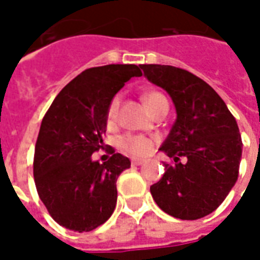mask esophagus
<instances>
[{"label":"esophagus","instance_id":"obj_1","mask_svg":"<svg viewBox=\"0 0 260 260\" xmlns=\"http://www.w3.org/2000/svg\"><path fill=\"white\" fill-rule=\"evenodd\" d=\"M131 163H132V166H142V164L145 163V161H143V160H141V158H134Z\"/></svg>","mask_w":260,"mask_h":260}]
</instances>
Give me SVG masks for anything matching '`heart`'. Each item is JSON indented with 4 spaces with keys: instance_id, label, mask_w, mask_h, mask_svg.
Returning <instances> with one entry per match:
<instances>
[{
    "instance_id": "b5f03b06",
    "label": "heart",
    "mask_w": 260,
    "mask_h": 260,
    "mask_svg": "<svg viewBox=\"0 0 260 260\" xmlns=\"http://www.w3.org/2000/svg\"><path fill=\"white\" fill-rule=\"evenodd\" d=\"M143 102L147 106V108L153 113L158 107L160 103L167 102V100L158 91H147V93L143 94ZM119 103H121V97L117 94V96H114L111 99V102L108 104L107 114H106V119H107L108 125H113L117 121ZM118 147L126 154H131L134 157H142V156H146L147 153H150L153 147V141L142 135H124L119 138Z\"/></svg>"
}]
</instances>
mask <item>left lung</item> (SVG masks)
<instances>
[{"instance_id":"8db88e82","label":"left lung","mask_w":260,"mask_h":260,"mask_svg":"<svg viewBox=\"0 0 260 260\" xmlns=\"http://www.w3.org/2000/svg\"><path fill=\"white\" fill-rule=\"evenodd\" d=\"M154 85L163 87L177 111L160 150L166 164L161 180L150 186L157 206L173 217L198 220L217 209L238 178L242 141L234 115L223 99L196 75L171 65H141ZM186 161L181 164L179 158Z\"/></svg>"}]
</instances>
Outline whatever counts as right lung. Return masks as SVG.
<instances>
[{
  "mask_svg": "<svg viewBox=\"0 0 260 260\" xmlns=\"http://www.w3.org/2000/svg\"><path fill=\"white\" fill-rule=\"evenodd\" d=\"M141 67L111 64L83 71L59 91L42 121L33 160L37 193L50 216L65 229L91 231L106 223L117 205V178L129 158L114 153L106 163L91 160L104 149L107 107Z\"/></svg>",
  "mask_w": 260,
  "mask_h": 260,
  "instance_id": "obj_1",
  "label": "right lung"
}]
</instances>
